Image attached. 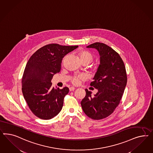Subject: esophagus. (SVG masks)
<instances>
[{
    "label": "esophagus",
    "instance_id": "obj_1",
    "mask_svg": "<svg viewBox=\"0 0 153 153\" xmlns=\"http://www.w3.org/2000/svg\"><path fill=\"white\" fill-rule=\"evenodd\" d=\"M74 90H75V88H74V87H72H72H70V91H74Z\"/></svg>",
    "mask_w": 153,
    "mask_h": 153
}]
</instances>
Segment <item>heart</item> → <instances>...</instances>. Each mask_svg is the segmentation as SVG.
<instances>
[{
  "label": "heart",
  "mask_w": 153,
  "mask_h": 153,
  "mask_svg": "<svg viewBox=\"0 0 153 153\" xmlns=\"http://www.w3.org/2000/svg\"><path fill=\"white\" fill-rule=\"evenodd\" d=\"M77 55L79 56V60L82 63H86L87 65L91 63L93 60V55L90 51L86 50H81L78 51ZM97 68H93V70H95ZM85 79V76L83 74H79L78 76L74 77L72 79V83L74 85H78L79 82V80H83Z\"/></svg>",
  "instance_id": "obj_1"
}]
</instances>
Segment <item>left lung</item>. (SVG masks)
I'll return each mask as SVG.
<instances>
[{"instance_id": "left-lung-1", "label": "left lung", "mask_w": 153, "mask_h": 153, "mask_svg": "<svg viewBox=\"0 0 153 153\" xmlns=\"http://www.w3.org/2000/svg\"><path fill=\"white\" fill-rule=\"evenodd\" d=\"M87 48L96 49L100 55V65L90 83L97 93L92 95L85 89L81 105L89 118L99 120L111 115L120 104L127 81L126 71L120 56L110 46L95 42Z\"/></svg>"}]
</instances>
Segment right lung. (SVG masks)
Segmentation results:
<instances>
[{
  "instance_id": "add662e5",
  "label": "right lung",
  "mask_w": 153,
  "mask_h": 153,
  "mask_svg": "<svg viewBox=\"0 0 153 153\" xmlns=\"http://www.w3.org/2000/svg\"><path fill=\"white\" fill-rule=\"evenodd\" d=\"M77 48L48 44L38 49L28 60L22 79V91L30 110L39 118L50 120L62 110L69 88H52L51 81L60 72L63 57Z\"/></svg>"
}]
</instances>
